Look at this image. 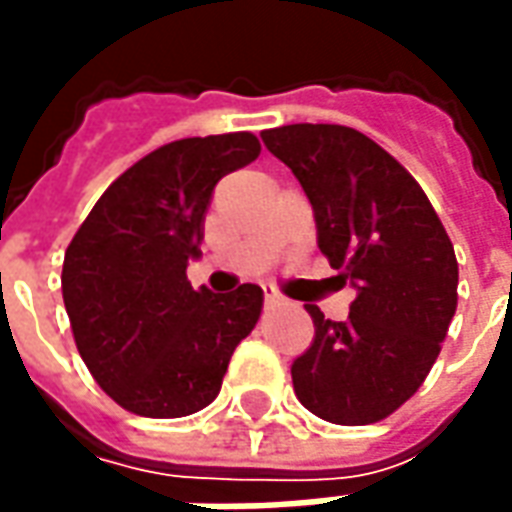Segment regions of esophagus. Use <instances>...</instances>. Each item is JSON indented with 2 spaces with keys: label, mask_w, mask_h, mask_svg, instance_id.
<instances>
[{
  "label": "esophagus",
  "mask_w": 512,
  "mask_h": 512,
  "mask_svg": "<svg viewBox=\"0 0 512 512\" xmlns=\"http://www.w3.org/2000/svg\"><path fill=\"white\" fill-rule=\"evenodd\" d=\"M263 301H266V310H274L282 299L274 288H263Z\"/></svg>",
  "instance_id": "1"
}]
</instances>
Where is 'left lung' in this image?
Here are the masks:
<instances>
[{
	"mask_svg": "<svg viewBox=\"0 0 512 512\" xmlns=\"http://www.w3.org/2000/svg\"><path fill=\"white\" fill-rule=\"evenodd\" d=\"M315 213L318 249L356 299L345 321L304 304L315 340L290 376L301 406L334 425H370L417 392L458 307V260L419 183L348 126L263 131Z\"/></svg>",
	"mask_w": 512,
	"mask_h": 512,
	"instance_id": "8db88e82",
	"label": "left lung"
}]
</instances>
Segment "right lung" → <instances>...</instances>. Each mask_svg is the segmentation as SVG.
<instances>
[{
	"instance_id": "obj_1",
	"label": "right lung",
	"mask_w": 512,
	"mask_h": 512,
	"mask_svg": "<svg viewBox=\"0 0 512 512\" xmlns=\"http://www.w3.org/2000/svg\"><path fill=\"white\" fill-rule=\"evenodd\" d=\"M260 156L249 131L158 147L101 194L62 263L73 340L98 386L139 417L200 411L222 389L235 345L255 329L263 290H194L216 183Z\"/></svg>"
}]
</instances>
